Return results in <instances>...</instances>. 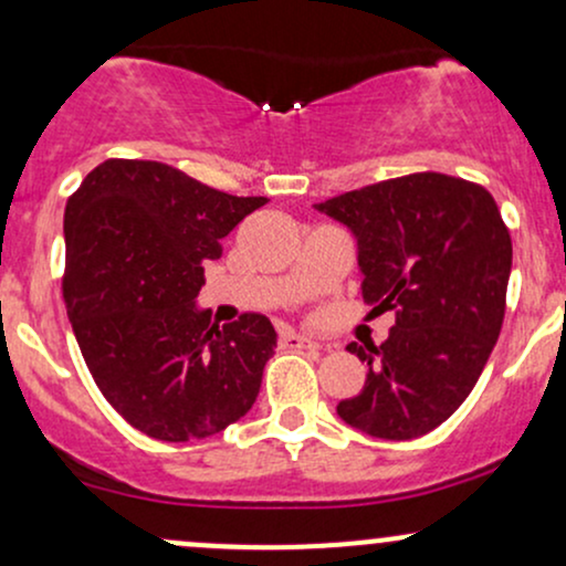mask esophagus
Returning <instances> with one entry per match:
<instances>
[{
	"instance_id": "34e87169",
	"label": "esophagus",
	"mask_w": 566,
	"mask_h": 566,
	"mask_svg": "<svg viewBox=\"0 0 566 566\" xmlns=\"http://www.w3.org/2000/svg\"><path fill=\"white\" fill-rule=\"evenodd\" d=\"M281 345L285 350H315L317 342L310 339V336L291 332V328H281Z\"/></svg>"
}]
</instances>
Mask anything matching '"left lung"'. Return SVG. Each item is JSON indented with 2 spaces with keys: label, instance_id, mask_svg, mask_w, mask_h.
Listing matches in <instances>:
<instances>
[{
  "label": "left lung",
  "instance_id": "obj_1",
  "mask_svg": "<svg viewBox=\"0 0 566 566\" xmlns=\"http://www.w3.org/2000/svg\"><path fill=\"white\" fill-rule=\"evenodd\" d=\"M315 211L353 232L371 313H396L379 347L347 345L368 371L336 415L385 441L430 433L471 396L503 328L513 245L497 202L479 184L411 174Z\"/></svg>",
  "mask_w": 566,
  "mask_h": 566
}]
</instances>
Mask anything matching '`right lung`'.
Segmentation results:
<instances>
[{
  "mask_svg": "<svg viewBox=\"0 0 566 566\" xmlns=\"http://www.w3.org/2000/svg\"><path fill=\"white\" fill-rule=\"evenodd\" d=\"M266 198H234L151 160H106L66 202L63 302L95 385L168 443L238 422L277 347L270 317L213 326L202 266Z\"/></svg>",
  "mask_w": 566,
  "mask_h": 566,
  "instance_id": "right-lung-1",
  "label": "right lung"
}]
</instances>
